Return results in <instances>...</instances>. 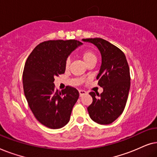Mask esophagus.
Wrapping results in <instances>:
<instances>
[{"instance_id": "34e87169", "label": "esophagus", "mask_w": 157, "mask_h": 157, "mask_svg": "<svg viewBox=\"0 0 157 157\" xmlns=\"http://www.w3.org/2000/svg\"><path fill=\"white\" fill-rule=\"evenodd\" d=\"M78 92H79V95H80V96H82L83 95H85V94H87V92L86 91H83V90H79Z\"/></svg>"}]
</instances>
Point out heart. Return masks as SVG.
<instances>
[{"label": "heart", "mask_w": 157, "mask_h": 157, "mask_svg": "<svg viewBox=\"0 0 157 157\" xmlns=\"http://www.w3.org/2000/svg\"><path fill=\"white\" fill-rule=\"evenodd\" d=\"M82 58H83V61H84V63L86 64V65L91 61H96V59H97L95 53H94V51H90V50H87L84 51L82 54ZM70 63H71V59L68 58V59H67V60L66 61V68L69 67Z\"/></svg>", "instance_id": "1"}]
</instances>
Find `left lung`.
<instances>
[{
    "instance_id": "8db88e82",
    "label": "left lung",
    "mask_w": 157,
    "mask_h": 157,
    "mask_svg": "<svg viewBox=\"0 0 157 157\" xmlns=\"http://www.w3.org/2000/svg\"><path fill=\"white\" fill-rule=\"evenodd\" d=\"M82 40L93 44L101 56L96 79L98 84L103 88V92L101 94L90 92L93 102L87 108L88 111L96 123L110 124L123 113L129 93L130 71L126 58L119 48L102 38Z\"/></svg>"
}]
</instances>
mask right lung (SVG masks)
<instances>
[{
	"mask_svg": "<svg viewBox=\"0 0 157 157\" xmlns=\"http://www.w3.org/2000/svg\"><path fill=\"white\" fill-rule=\"evenodd\" d=\"M83 44L76 40H47L38 44L28 57L23 73V91L36 119L56 129L68 123L79 93L66 86L55 89L54 77L64 74L66 61Z\"/></svg>",
	"mask_w": 157,
	"mask_h": 157,
	"instance_id": "add662e5",
	"label": "right lung"
}]
</instances>
